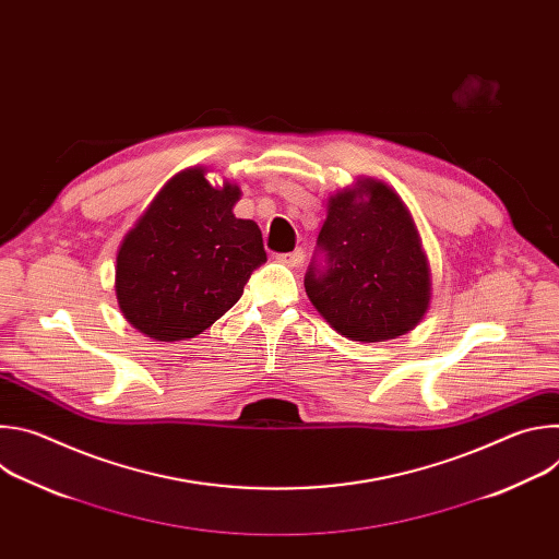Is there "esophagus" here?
Returning a JSON list of instances; mask_svg holds the SVG:
<instances>
[{
	"instance_id": "esophagus-1",
	"label": "esophagus",
	"mask_w": 559,
	"mask_h": 559,
	"mask_svg": "<svg viewBox=\"0 0 559 559\" xmlns=\"http://www.w3.org/2000/svg\"><path fill=\"white\" fill-rule=\"evenodd\" d=\"M302 259H305L302 250H294L289 254H278V263H283L287 267H298L302 263Z\"/></svg>"
}]
</instances>
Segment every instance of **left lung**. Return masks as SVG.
Segmentation results:
<instances>
[{
	"instance_id": "1",
	"label": "left lung",
	"mask_w": 559,
	"mask_h": 559,
	"mask_svg": "<svg viewBox=\"0 0 559 559\" xmlns=\"http://www.w3.org/2000/svg\"><path fill=\"white\" fill-rule=\"evenodd\" d=\"M305 274L311 305L345 338L382 343L429 309L431 270L412 212L386 183L358 179L334 194Z\"/></svg>"
}]
</instances>
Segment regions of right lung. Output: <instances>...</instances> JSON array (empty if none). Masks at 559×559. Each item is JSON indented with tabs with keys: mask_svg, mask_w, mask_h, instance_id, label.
Here are the masks:
<instances>
[{
	"mask_svg": "<svg viewBox=\"0 0 559 559\" xmlns=\"http://www.w3.org/2000/svg\"><path fill=\"white\" fill-rule=\"evenodd\" d=\"M241 188H212L203 168L173 177L152 199L117 252L115 292L141 334L194 338L238 300L267 261L254 221L236 218Z\"/></svg>",
	"mask_w": 559,
	"mask_h": 559,
	"instance_id": "1",
	"label": "right lung"
}]
</instances>
